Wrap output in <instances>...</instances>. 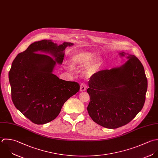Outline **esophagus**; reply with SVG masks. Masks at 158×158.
I'll return each instance as SVG.
<instances>
[{
    "label": "esophagus",
    "instance_id": "esophagus-1",
    "mask_svg": "<svg viewBox=\"0 0 158 158\" xmlns=\"http://www.w3.org/2000/svg\"><path fill=\"white\" fill-rule=\"evenodd\" d=\"M87 89V85L84 83H82L80 85V91L81 92H83V91H85Z\"/></svg>",
    "mask_w": 158,
    "mask_h": 158
}]
</instances>
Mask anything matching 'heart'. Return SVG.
Masks as SVG:
<instances>
[{"label":"heart","mask_w":158,"mask_h":158,"mask_svg":"<svg viewBox=\"0 0 158 158\" xmlns=\"http://www.w3.org/2000/svg\"><path fill=\"white\" fill-rule=\"evenodd\" d=\"M95 55L90 52H79L74 53L71 58V64L73 67L84 66L90 63L95 58ZM98 68L97 62H94L89 64L85 71L84 74L87 77H91L96 73Z\"/></svg>","instance_id":"heart-1"}]
</instances>
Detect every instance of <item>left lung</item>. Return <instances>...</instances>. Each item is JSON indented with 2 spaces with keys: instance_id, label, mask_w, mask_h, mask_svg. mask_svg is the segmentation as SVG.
<instances>
[{
  "instance_id": "8db88e82",
  "label": "left lung",
  "mask_w": 158,
  "mask_h": 158,
  "mask_svg": "<svg viewBox=\"0 0 158 158\" xmlns=\"http://www.w3.org/2000/svg\"><path fill=\"white\" fill-rule=\"evenodd\" d=\"M128 60L122 66L98 71L89 81L87 111L92 120L108 129L130 123L142 110L148 81L144 68L135 56L119 53Z\"/></svg>"
}]
</instances>
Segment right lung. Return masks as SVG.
<instances>
[{
  "instance_id": "1",
  "label": "right lung",
  "mask_w": 158,
  "mask_h": 158,
  "mask_svg": "<svg viewBox=\"0 0 158 158\" xmlns=\"http://www.w3.org/2000/svg\"><path fill=\"white\" fill-rule=\"evenodd\" d=\"M73 45H58L51 40L35 42L13 61L8 73L11 99L33 123L44 124L55 119L64 103L79 92L78 83L53 74L56 64L63 63L65 48Z\"/></svg>"
}]
</instances>
